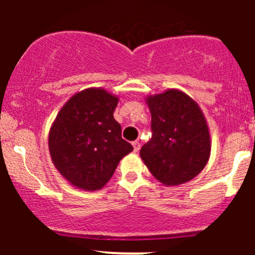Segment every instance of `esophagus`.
<instances>
[{"label":"esophagus","instance_id":"1","mask_svg":"<svg viewBox=\"0 0 255 255\" xmlns=\"http://www.w3.org/2000/svg\"><path fill=\"white\" fill-rule=\"evenodd\" d=\"M132 145H133V150H134L135 153H137V151L140 149V143L138 142V140H134V142L132 143Z\"/></svg>","mask_w":255,"mask_h":255}]
</instances>
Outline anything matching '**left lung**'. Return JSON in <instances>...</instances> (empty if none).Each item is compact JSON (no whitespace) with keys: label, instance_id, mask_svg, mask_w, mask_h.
Instances as JSON below:
<instances>
[{"label":"left lung","instance_id":"left-lung-1","mask_svg":"<svg viewBox=\"0 0 255 255\" xmlns=\"http://www.w3.org/2000/svg\"><path fill=\"white\" fill-rule=\"evenodd\" d=\"M153 135L140 149L151 175L165 186H177L199 175L211 154L210 129L194 99L176 89L145 99Z\"/></svg>","mask_w":255,"mask_h":255}]
</instances>
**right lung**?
Segmentation results:
<instances>
[{
	"label": "right lung",
	"instance_id": "1",
	"mask_svg": "<svg viewBox=\"0 0 255 255\" xmlns=\"http://www.w3.org/2000/svg\"><path fill=\"white\" fill-rule=\"evenodd\" d=\"M118 101L105 89L89 87L71 96L54 120L48 140L51 161L74 187L102 189L133 150L113 117Z\"/></svg>",
	"mask_w": 255,
	"mask_h": 255
}]
</instances>
